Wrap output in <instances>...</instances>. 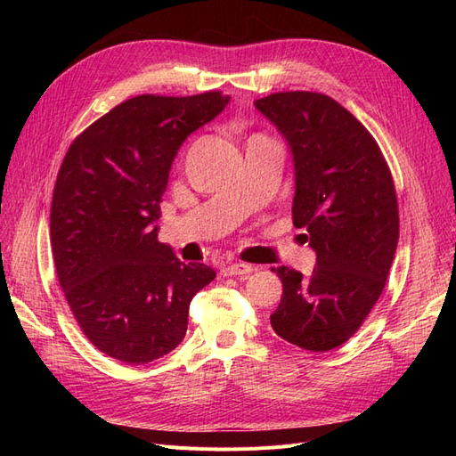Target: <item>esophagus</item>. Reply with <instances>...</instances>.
<instances>
[{"label":"esophagus","instance_id":"esophagus-1","mask_svg":"<svg viewBox=\"0 0 456 456\" xmlns=\"http://www.w3.org/2000/svg\"><path fill=\"white\" fill-rule=\"evenodd\" d=\"M251 272H255V266L253 265H245V262H233V265H230V266H226L223 270L224 275H247V273H251Z\"/></svg>","mask_w":456,"mask_h":456}]
</instances>
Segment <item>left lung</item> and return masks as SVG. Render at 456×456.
Here are the masks:
<instances>
[{"mask_svg": "<svg viewBox=\"0 0 456 456\" xmlns=\"http://www.w3.org/2000/svg\"><path fill=\"white\" fill-rule=\"evenodd\" d=\"M291 148L293 223L315 251L310 278L280 266L283 295L270 323L310 352L346 342L377 305L399 238L392 175L372 134L322 93L287 91L255 101Z\"/></svg>", "mask_w": 456, "mask_h": 456, "instance_id": "obj_1", "label": "left lung"}]
</instances>
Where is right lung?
Wrapping results in <instances>:
<instances>
[{
  "label": "right lung",
  "instance_id": "1",
  "mask_svg": "<svg viewBox=\"0 0 456 456\" xmlns=\"http://www.w3.org/2000/svg\"><path fill=\"white\" fill-rule=\"evenodd\" d=\"M230 96L139 94L68 148L51 203V249L64 297L93 346L129 365L183 342L194 295L215 280L158 241L159 203L178 148Z\"/></svg>",
  "mask_w": 456,
  "mask_h": 456
}]
</instances>
